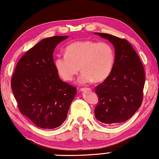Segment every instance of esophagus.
I'll return each instance as SVG.
<instances>
[{
	"mask_svg": "<svg viewBox=\"0 0 159 159\" xmlns=\"http://www.w3.org/2000/svg\"><path fill=\"white\" fill-rule=\"evenodd\" d=\"M85 90H89V91H90V90H91V89L89 88H83L81 89V91H85Z\"/></svg>",
	"mask_w": 159,
	"mask_h": 159,
	"instance_id": "esophagus-1",
	"label": "esophagus"
}]
</instances>
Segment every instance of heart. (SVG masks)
Wrapping results in <instances>:
<instances>
[{
	"mask_svg": "<svg viewBox=\"0 0 159 159\" xmlns=\"http://www.w3.org/2000/svg\"><path fill=\"white\" fill-rule=\"evenodd\" d=\"M115 53L107 42L92 40L77 41L69 44L65 54L57 56L54 65L60 76L66 81H71L80 70L79 82L85 84L105 80L113 68Z\"/></svg>",
	"mask_w": 159,
	"mask_h": 159,
	"instance_id": "heart-1",
	"label": "heart"
}]
</instances>
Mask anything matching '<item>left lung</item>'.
Returning a JSON list of instances; mask_svg holds the SVG:
<instances>
[{
  "label": "left lung",
  "instance_id": "8db88e82",
  "mask_svg": "<svg viewBox=\"0 0 159 159\" xmlns=\"http://www.w3.org/2000/svg\"><path fill=\"white\" fill-rule=\"evenodd\" d=\"M94 33L111 42L115 53L111 74L95 88L99 102L94 115L101 122L117 125L131 117L142 104L145 70L127 40L110 34Z\"/></svg>",
  "mask_w": 159,
  "mask_h": 159
}]
</instances>
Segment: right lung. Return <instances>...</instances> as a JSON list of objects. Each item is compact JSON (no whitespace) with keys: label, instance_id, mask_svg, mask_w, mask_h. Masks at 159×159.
<instances>
[{"label":"right lung","instance_id":"1","mask_svg":"<svg viewBox=\"0 0 159 159\" xmlns=\"http://www.w3.org/2000/svg\"><path fill=\"white\" fill-rule=\"evenodd\" d=\"M68 36L42 39L23 56L16 66L11 87L20 112L37 127H58L67 116L76 88L60 79L53 53Z\"/></svg>","mask_w":159,"mask_h":159}]
</instances>
